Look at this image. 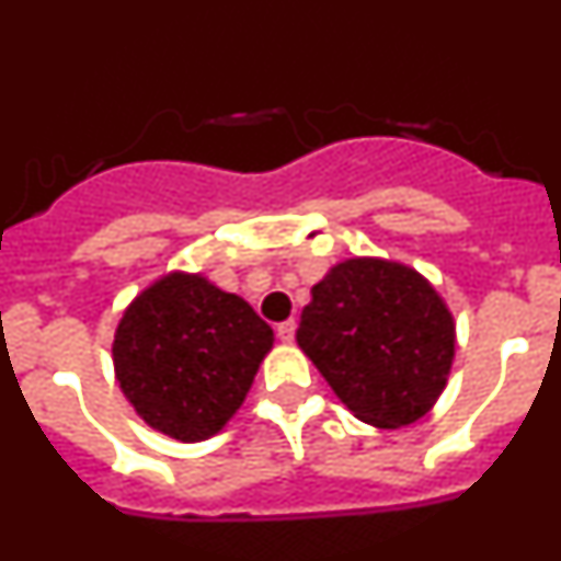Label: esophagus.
<instances>
[{"label": "esophagus", "mask_w": 561, "mask_h": 561, "mask_svg": "<svg viewBox=\"0 0 561 561\" xmlns=\"http://www.w3.org/2000/svg\"><path fill=\"white\" fill-rule=\"evenodd\" d=\"M295 331H297L295 320H284V323L277 325V336H280V340H284V342L295 340Z\"/></svg>", "instance_id": "obj_1"}]
</instances>
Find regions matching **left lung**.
Wrapping results in <instances>:
<instances>
[{
  "label": "left lung",
  "mask_w": 561,
  "mask_h": 561,
  "mask_svg": "<svg viewBox=\"0 0 561 561\" xmlns=\"http://www.w3.org/2000/svg\"><path fill=\"white\" fill-rule=\"evenodd\" d=\"M297 345L356 419L393 430L427 413L447 385L455 325L419 272L354 257L311 289Z\"/></svg>",
  "instance_id": "1"
}]
</instances>
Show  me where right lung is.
<instances>
[{
	"mask_svg": "<svg viewBox=\"0 0 561 561\" xmlns=\"http://www.w3.org/2000/svg\"><path fill=\"white\" fill-rule=\"evenodd\" d=\"M272 329L199 275L142 291L114 334V370L134 410L176 440H205L241 408Z\"/></svg>",
	"mask_w": 561,
	"mask_h": 561,
	"instance_id": "obj_1",
	"label": "right lung"
}]
</instances>
